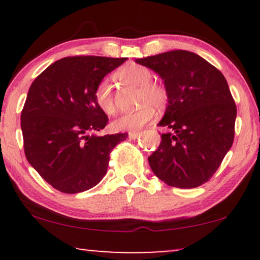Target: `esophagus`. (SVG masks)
Listing matches in <instances>:
<instances>
[{
	"instance_id": "34e87169",
	"label": "esophagus",
	"mask_w": 260,
	"mask_h": 260,
	"mask_svg": "<svg viewBox=\"0 0 260 260\" xmlns=\"http://www.w3.org/2000/svg\"><path fill=\"white\" fill-rule=\"evenodd\" d=\"M140 137V134L138 133H130L129 134V138L130 140H136V138Z\"/></svg>"
}]
</instances>
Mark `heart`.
I'll use <instances>...</instances> for the list:
<instances>
[{
  "label": "heart",
  "instance_id": "heart-1",
  "mask_svg": "<svg viewBox=\"0 0 260 260\" xmlns=\"http://www.w3.org/2000/svg\"><path fill=\"white\" fill-rule=\"evenodd\" d=\"M120 83L137 87L140 92L137 95V104L140 108L123 113L113 120L111 126L116 131L141 130L144 125L152 122L156 116V110H163L168 104L169 93L162 84L152 81V72L148 67L131 63L116 73ZM94 101L98 108L108 115L116 111V103L113 97L112 86L108 79L99 81L94 88Z\"/></svg>",
  "mask_w": 260,
  "mask_h": 260
}]
</instances>
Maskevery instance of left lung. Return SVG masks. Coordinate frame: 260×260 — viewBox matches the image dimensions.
Segmentation results:
<instances>
[{
    "label": "left lung",
    "instance_id": "left-lung-1",
    "mask_svg": "<svg viewBox=\"0 0 260 260\" xmlns=\"http://www.w3.org/2000/svg\"><path fill=\"white\" fill-rule=\"evenodd\" d=\"M155 71L169 93L158 148L148 157L168 186L195 188L211 179L234 140L237 106L220 71L195 53L176 49L135 60Z\"/></svg>",
    "mask_w": 260,
    "mask_h": 260
}]
</instances>
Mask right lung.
<instances>
[{
    "label": "right lung",
    "instance_id": "add662e5",
    "mask_svg": "<svg viewBox=\"0 0 260 260\" xmlns=\"http://www.w3.org/2000/svg\"><path fill=\"white\" fill-rule=\"evenodd\" d=\"M126 58L78 55L53 62L30 85L21 112L24 155L46 182L76 194L101 182L110 152L127 134L97 136L108 116L94 88Z\"/></svg>",
    "mask_w": 260,
    "mask_h": 260
}]
</instances>
